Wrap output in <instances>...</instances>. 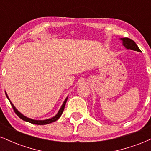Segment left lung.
I'll return each instance as SVG.
<instances>
[{
	"mask_svg": "<svg viewBox=\"0 0 151 151\" xmlns=\"http://www.w3.org/2000/svg\"><path fill=\"white\" fill-rule=\"evenodd\" d=\"M120 40L122 41L123 46L125 47L127 50H134V51L141 52V50L138 48V47L136 44V42H135L133 40H132L131 39H129V38H127V37H124V38H120Z\"/></svg>",
	"mask_w": 151,
	"mask_h": 151,
	"instance_id": "obj_1",
	"label": "left lung"
}]
</instances>
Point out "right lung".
Masks as SVG:
<instances>
[{"label":"right lung","instance_id":"add662e5","mask_svg":"<svg viewBox=\"0 0 151 151\" xmlns=\"http://www.w3.org/2000/svg\"><path fill=\"white\" fill-rule=\"evenodd\" d=\"M5 93H6V95L7 96V98L8 99V100H9L10 104H11L12 107H13V110H14L15 113L18 115V116L19 118H20V119H22V120L25 121H27V122H29V123H31V124H37V125H45V124H51V123L52 122H55V121H56L57 120H58L59 119H60V117L61 116V115L62 114V112H63L64 109H65V104H66V102L67 101V99H68V96H67V98L65 99V100L64 101L63 104H62V106L60 107V110L58 111V112L57 113L56 115L55 116L50 118V119H45V120H35V119H30V118H27V116H24L23 114H22L20 113V111L15 108V106L14 105H13V104L12 103L11 101H10L9 97H8V94H7L6 91H5Z\"/></svg>","mask_w":151,"mask_h":151}]
</instances>
